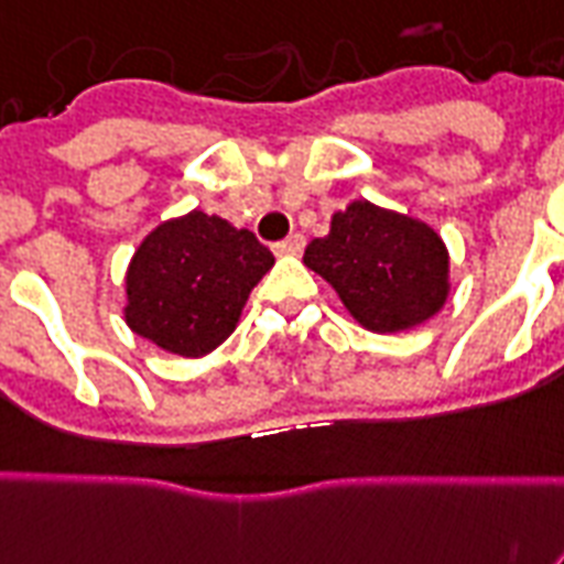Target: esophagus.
Wrapping results in <instances>:
<instances>
[{"instance_id":"1","label":"esophagus","mask_w":564,"mask_h":564,"mask_svg":"<svg viewBox=\"0 0 564 564\" xmlns=\"http://www.w3.org/2000/svg\"><path fill=\"white\" fill-rule=\"evenodd\" d=\"M303 247H305L303 235H288L285 241H279L276 247H273V252H276V256H296V252H303Z\"/></svg>"}]
</instances>
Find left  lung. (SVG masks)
I'll use <instances>...</instances> for the list:
<instances>
[{
  "label": "left lung",
  "instance_id": "left-lung-1",
  "mask_svg": "<svg viewBox=\"0 0 564 564\" xmlns=\"http://www.w3.org/2000/svg\"><path fill=\"white\" fill-rule=\"evenodd\" d=\"M303 264L335 288L359 326L379 335L412 329L444 308L449 250L430 223L412 214L352 199L314 238Z\"/></svg>",
  "mask_w": 564,
  "mask_h": 564
}]
</instances>
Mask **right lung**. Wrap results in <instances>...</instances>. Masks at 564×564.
I'll return each instance as SVG.
<instances>
[{
	"mask_svg": "<svg viewBox=\"0 0 564 564\" xmlns=\"http://www.w3.org/2000/svg\"><path fill=\"white\" fill-rule=\"evenodd\" d=\"M276 264L250 229L199 208L159 223L126 268V326L185 359L217 350Z\"/></svg>",
	"mask_w": 564,
	"mask_h": 564,
	"instance_id": "right-lung-1",
	"label": "right lung"
}]
</instances>
